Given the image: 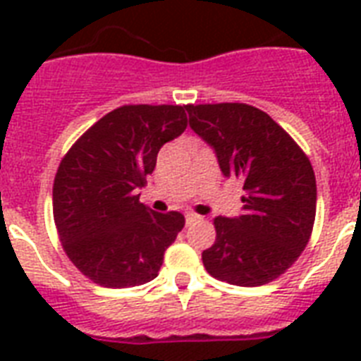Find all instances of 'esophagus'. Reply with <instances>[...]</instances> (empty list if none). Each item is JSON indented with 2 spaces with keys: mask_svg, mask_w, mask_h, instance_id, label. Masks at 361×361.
Instances as JSON below:
<instances>
[{
  "mask_svg": "<svg viewBox=\"0 0 361 361\" xmlns=\"http://www.w3.org/2000/svg\"><path fill=\"white\" fill-rule=\"evenodd\" d=\"M200 219H202V217H200V215H197V214H192V212H187V214H185L187 225H192V223H197V221H200Z\"/></svg>",
  "mask_w": 361,
  "mask_h": 361,
  "instance_id": "esophagus-1",
  "label": "esophagus"
}]
</instances>
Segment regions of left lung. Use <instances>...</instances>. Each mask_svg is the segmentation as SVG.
I'll list each match as a JSON object with an SVG mask.
<instances>
[{
	"instance_id": "8db88e82",
	"label": "left lung",
	"mask_w": 361,
	"mask_h": 361,
	"mask_svg": "<svg viewBox=\"0 0 361 361\" xmlns=\"http://www.w3.org/2000/svg\"><path fill=\"white\" fill-rule=\"evenodd\" d=\"M189 125L215 149L221 172L240 178L243 215L215 217L202 252L212 277L260 286L285 274L307 245L317 214L311 161L266 112L243 103L187 104Z\"/></svg>"
}]
</instances>
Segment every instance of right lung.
Wrapping results in <instances>:
<instances>
[{"label": "right lung", "instance_id": "add662e5", "mask_svg": "<svg viewBox=\"0 0 361 361\" xmlns=\"http://www.w3.org/2000/svg\"><path fill=\"white\" fill-rule=\"evenodd\" d=\"M187 106L125 104L92 125L59 163L54 223L67 257L106 288L155 279L164 251L185 225L180 212L140 202L163 144L187 127Z\"/></svg>", "mask_w": 361, "mask_h": 361}]
</instances>
